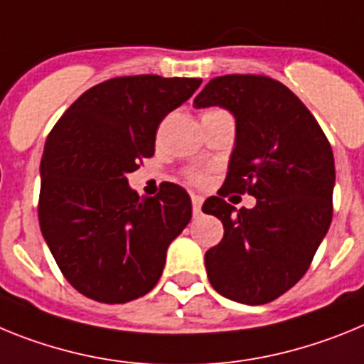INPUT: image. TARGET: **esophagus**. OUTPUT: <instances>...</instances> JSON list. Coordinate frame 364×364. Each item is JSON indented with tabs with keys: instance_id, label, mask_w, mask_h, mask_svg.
<instances>
[{
	"instance_id": "obj_1",
	"label": "esophagus",
	"mask_w": 364,
	"mask_h": 364,
	"mask_svg": "<svg viewBox=\"0 0 364 364\" xmlns=\"http://www.w3.org/2000/svg\"><path fill=\"white\" fill-rule=\"evenodd\" d=\"M201 205H203V198L201 196H192V208H194V214L201 213Z\"/></svg>"
}]
</instances>
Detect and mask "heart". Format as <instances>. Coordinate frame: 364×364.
I'll list each match as a JSON object with an SVG mask.
<instances>
[{
	"mask_svg": "<svg viewBox=\"0 0 364 364\" xmlns=\"http://www.w3.org/2000/svg\"><path fill=\"white\" fill-rule=\"evenodd\" d=\"M207 113H218V109H210V112H207ZM207 113H205V115H207ZM194 179L196 181H201V176H194Z\"/></svg>",
	"mask_w": 364,
	"mask_h": 364,
	"instance_id": "obj_1",
	"label": "heart"
}]
</instances>
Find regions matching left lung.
Returning <instances> with one entry per match:
<instances>
[{
  "mask_svg": "<svg viewBox=\"0 0 364 364\" xmlns=\"http://www.w3.org/2000/svg\"><path fill=\"white\" fill-rule=\"evenodd\" d=\"M194 106H220L236 121L225 183L203 203L225 229L205 252L208 280L240 304H267L302 278L330 229L333 151L308 107L273 78L216 77ZM229 191L257 205L236 211L223 200Z\"/></svg>",
  "mask_w": 364,
  "mask_h": 364,
  "instance_id": "8db88e82",
  "label": "left lung"
}]
</instances>
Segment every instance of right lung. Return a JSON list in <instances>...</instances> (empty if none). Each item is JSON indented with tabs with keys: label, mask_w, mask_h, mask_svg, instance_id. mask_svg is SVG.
<instances>
[{
	"label": "right lung",
	"mask_w": 364,
	"mask_h": 364,
	"mask_svg": "<svg viewBox=\"0 0 364 364\" xmlns=\"http://www.w3.org/2000/svg\"><path fill=\"white\" fill-rule=\"evenodd\" d=\"M201 78L119 77L80 95L47 137L40 164V229L78 293L124 304L154 289L166 249L192 218L173 183L139 198L128 173L156 151L161 121Z\"/></svg>",
	"instance_id": "right-lung-1"
}]
</instances>
